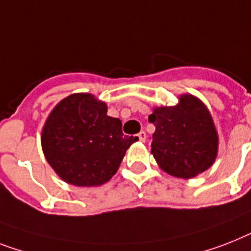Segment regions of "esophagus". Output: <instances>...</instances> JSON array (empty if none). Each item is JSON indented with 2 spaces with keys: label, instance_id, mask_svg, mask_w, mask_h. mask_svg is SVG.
I'll return each instance as SVG.
<instances>
[{
  "label": "esophagus",
  "instance_id": "obj_1",
  "mask_svg": "<svg viewBox=\"0 0 251 251\" xmlns=\"http://www.w3.org/2000/svg\"><path fill=\"white\" fill-rule=\"evenodd\" d=\"M146 132L144 131H140L139 134H138V138H139V140L140 142H144V140H146Z\"/></svg>",
  "mask_w": 251,
  "mask_h": 251
}]
</instances>
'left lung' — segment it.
Returning <instances> with one entry per match:
<instances>
[{
  "instance_id": "left-lung-1",
  "label": "left lung",
  "mask_w": 251,
  "mask_h": 251,
  "mask_svg": "<svg viewBox=\"0 0 251 251\" xmlns=\"http://www.w3.org/2000/svg\"><path fill=\"white\" fill-rule=\"evenodd\" d=\"M148 121L156 131L151 152L168 174L193 178L213 165L218 135L210 113L192 95H182L175 107L156 108Z\"/></svg>"
}]
</instances>
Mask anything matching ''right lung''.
<instances>
[{"mask_svg": "<svg viewBox=\"0 0 251 251\" xmlns=\"http://www.w3.org/2000/svg\"><path fill=\"white\" fill-rule=\"evenodd\" d=\"M138 136L124 135L119 119L90 94H73L50 113L42 130V150L56 174L67 183L93 187L108 182L126 150Z\"/></svg>", "mask_w": 251, "mask_h": 251, "instance_id": "add662e5", "label": "right lung"}]
</instances>
